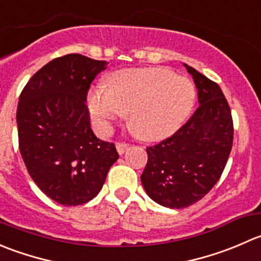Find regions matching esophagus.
Here are the masks:
<instances>
[{
  "mask_svg": "<svg viewBox=\"0 0 261 261\" xmlns=\"http://www.w3.org/2000/svg\"><path fill=\"white\" fill-rule=\"evenodd\" d=\"M116 149H117L118 154H120V155H122V154L125 153V151L128 149V144L122 143V141H120V143L116 144Z\"/></svg>",
  "mask_w": 261,
  "mask_h": 261,
  "instance_id": "1",
  "label": "esophagus"
}]
</instances>
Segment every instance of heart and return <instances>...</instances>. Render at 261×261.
Masks as SVG:
<instances>
[{
    "instance_id": "b5f03b06",
    "label": "heart",
    "mask_w": 261,
    "mask_h": 261,
    "mask_svg": "<svg viewBox=\"0 0 261 261\" xmlns=\"http://www.w3.org/2000/svg\"><path fill=\"white\" fill-rule=\"evenodd\" d=\"M196 92L187 77L161 67L113 72L108 89L93 88L87 105L95 126L106 130L121 115L141 139L158 140L181 127L195 105Z\"/></svg>"
}]
</instances>
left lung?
<instances>
[{
	"label": "left lung",
	"mask_w": 261,
	"mask_h": 261,
	"mask_svg": "<svg viewBox=\"0 0 261 261\" xmlns=\"http://www.w3.org/2000/svg\"><path fill=\"white\" fill-rule=\"evenodd\" d=\"M198 89L199 107L171 138L146 148L141 184L151 200L182 209L203 199L221 178L233 143V121L223 92L185 63Z\"/></svg>",
	"instance_id": "obj_1"
}]
</instances>
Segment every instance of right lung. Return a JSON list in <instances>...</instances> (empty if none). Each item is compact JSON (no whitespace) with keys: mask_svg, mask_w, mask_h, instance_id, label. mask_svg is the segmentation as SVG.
<instances>
[{"mask_svg":"<svg viewBox=\"0 0 261 261\" xmlns=\"http://www.w3.org/2000/svg\"><path fill=\"white\" fill-rule=\"evenodd\" d=\"M107 65L77 53L55 58L20 94V154L37 186L62 205L95 198L118 159L115 144L94 135L85 105L90 84Z\"/></svg>","mask_w":261,"mask_h":261,"instance_id":"obj_1","label":"right lung"}]
</instances>
